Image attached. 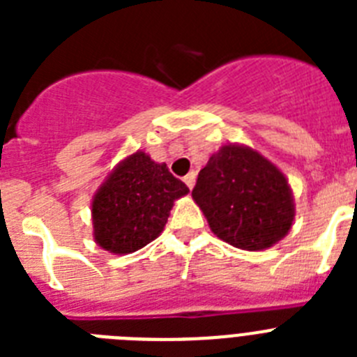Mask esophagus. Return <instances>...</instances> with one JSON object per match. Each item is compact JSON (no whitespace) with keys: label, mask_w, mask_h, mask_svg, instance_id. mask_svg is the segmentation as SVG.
Segmentation results:
<instances>
[{"label":"esophagus","mask_w":357,"mask_h":357,"mask_svg":"<svg viewBox=\"0 0 357 357\" xmlns=\"http://www.w3.org/2000/svg\"><path fill=\"white\" fill-rule=\"evenodd\" d=\"M195 181H197V173H195V172H189L188 175L184 176V182H185V185H188L189 189L195 188Z\"/></svg>","instance_id":"1"}]
</instances>
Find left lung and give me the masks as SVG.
I'll return each mask as SVG.
<instances>
[{"label":"left lung","mask_w":357,"mask_h":357,"mask_svg":"<svg viewBox=\"0 0 357 357\" xmlns=\"http://www.w3.org/2000/svg\"><path fill=\"white\" fill-rule=\"evenodd\" d=\"M193 200L222 241L241 250H266L295 220L288 178L259 151L223 144L198 173Z\"/></svg>","instance_id":"1"}]
</instances>
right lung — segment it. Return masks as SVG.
I'll return each mask as SVG.
<instances>
[{"label": "right lung", "instance_id": "add662e5", "mask_svg": "<svg viewBox=\"0 0 357 357\" xmlns=\"http://www.w3.org/2000/svg\"><path fill=\"white\" fill-rule=\"evenodd\" d=\"M188 185L137 150L116 164L91 204L93 238L98 247L116 255L132 254L159 238L169 211Z\"/></svg>", "mask_w": 357, "mask_h": 357}]
</instances>
